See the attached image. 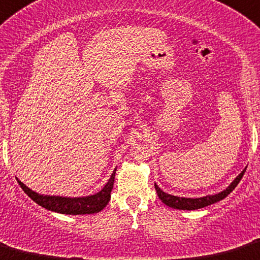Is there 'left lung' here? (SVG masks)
Instances as JSON below:
<instances>
[{"mask_svg": "<svg viewBox=\"0 0 260 260\" xmlns=\"http://www.w3.org/2000/svg\"><path fill=\"white\" fill-rule=\"evenodd\" d=\"M244 168L242 171V173L237 176V178L225 188V189L222 190L220 193H217V194L213 196H206V197H201V198H184V197H177V196H172L168 194V193L163 192L159 187L154 183V188L157 190V194L159 197L160 201L166 204V206L171 207V208L174 209H182V210H194V209H201L204 208V207L210 206L213 203H217V202L222 201V199L225 198L226 196L229 194L231 192H233L234 188L238 185V183L240 182V179L243 178L245 173Z\"/></svg>", "mask_w": 260, "mask_h": 260, "instance_id": "obj_1", "label": "left lung"}]
</instances>
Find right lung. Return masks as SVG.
I'll return each mask as SVG.
<instances>
[{
  "instance_id": "add662e5",
  "label": "right lung",
  "mask_w": 260,
  "mask_h": 260,
  "mask_svg": "<svg viewBox=\"0 0 260 260\" xmlns=\"http://www.w3.org/2000/svg\"><path fill=\"white\" fill-rule=\"evenodd\" d=\"M114 177H116V169L112 173L111 178L106 183L105 187L98 193L87 197H59V196H46L38 194L35 190L29 189L24 185L20 179H17L18 184L24 190L27 196L36 202L38 206L43 208L52 210V212L61 213V214H93V213L101 212L108 204L111 199V192L113 189Z\"/></svg>"
}]
</instances>
